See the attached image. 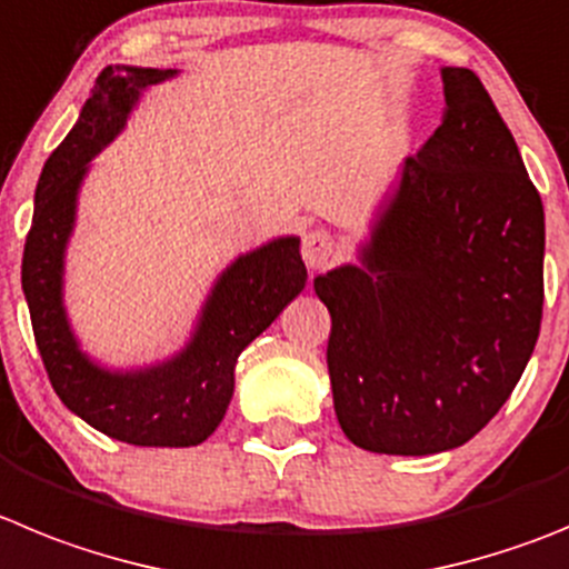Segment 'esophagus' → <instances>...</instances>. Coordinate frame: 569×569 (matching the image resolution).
Segmentation results:
<instances>
[{
    "instance_id": "esophagus-1",
    "label": "esophagus",
    "mask_w": 569,
    "mask_h": 569,
    "mask_svg": "<svg viewBox=\"0 0 569 569\" xmlns=\"http://www.w3.org/2000/svg\"><path fill=\"white\" fill-rule=\"evenodd\" d=\"M301 257L310 270H325L338 257V242L330 231H310L301 239Z\"/></svg>"
}]
</instances>
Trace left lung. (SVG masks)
Masks as SVG:
<instances>
[{"instance_id": "left-lung-1", "label": "left lung", "mask_w": 569, "mask_h": 569, "mask_svg": "<svg viewBox=\"0 0 569 569\" xmlns=\"http://www.w3.org/2000/svg\"><path fill=\"white\" fill-rule=\"evenodd\" d=\"M380 211L361 268L316 276L330 310L332 400L375 455L471 440L522 378L545 305V208L510 129L466 67Z\"/></svg>"}]
</instances>
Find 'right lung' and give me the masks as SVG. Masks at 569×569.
I'll use <instances>...</instances> for the list:
<instances>
[{"instance_id":"right-lung-1","label":"right lung","mask_w":569,"mask_h":569,"mask_svg":"<svg viewBox=\"0 0 569 569\" xmlns=\"http://www.w3.org/2000/svg\"><path fill=\"white\" fill-rule=\"evenodd\" d=\"M174 72L123 64L101 70L78 123L41 169L22 257L36 347L61 403L112 440L160 448L197 446L213 435L231 403L239 352L273 325L307 281L299 239H273L217 279L194 338L171 361L109 372L78 349L61 305V276L87 163L121 132L140 92Z\"/></svg>"}]
</instances>
